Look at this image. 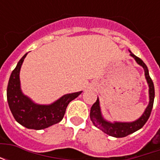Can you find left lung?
<instances>
[{
  "instance_id": "8db88e82",
  "label": "left lung",
  "mask_w": 160,
  "mask_h": 160,
  "mask_svg": "<svg viewBox=\"0 0 160 160\" xmlns=\"http://www.w3.org/2000/svg\"><path fill=\"white\" fill-rule=\"evenodd\" d=\"M130 56L132 57H134V60L136 61V62L144 68L145 77H146V80L148 81V87H149V104H148V107L146 108V110H145L144 113L142 114V116L139 119L134 121V122H111L104 120V118H103V116L101 114L99 99L98 98L97 101L92 104V106L91 108V121L92 122V123L96 127L98 128L99 129L104 132L105 134H109L111 136H113V137H125L128 134H132V133H134L135 131L139 130L140 128H141L144 126L145 123L147 122V121L148 120V118L151 115L152 106H153L155 95L154 86H153V82L152 80L151 77L149 75L148 67L143 62V61L141 58L134 56L133 53L130 52Z\"/></svg>"
}]
</instances>
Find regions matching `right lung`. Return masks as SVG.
<instances>
[{
    "label": "right lung",
    "mask_w": 160,
    "mask_h": 160,
    "mask_svg": "<svg viewBox=\"0 0 160 160\" xmlns=\"http://www.w3.org/2000/svg\"><path fill=\"white\" fill-rule=\"evenodd\" d=\"M26 55L27 53L19 60L10 75L7 98L14 119L27 128L39 130L58 123L62 120L67 106L82 92L66 94L48 105L35 104L31 98L23 94L20 88L19 71Z\"/></svg>",
    "instance_id": "right-lung-1"
}]
</instances>
